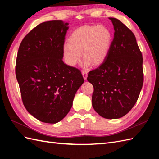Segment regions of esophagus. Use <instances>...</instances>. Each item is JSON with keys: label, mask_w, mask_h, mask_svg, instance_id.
Segmentation results:
<instances>
[{"label": "esophagus", "mask_w": 159, "mask_h": 159, "mask_svg": "<svg viewBox=\"0 0 159 159\" xmlns=\"http://www.w3.org/2000/svg\"><path fill=\"white\" fill-rule=\"evenodd\" d=\"M82 75L84 77V79L85 80H87L88 78V71H82Z\"/></svg>", "instance_id": "1"}]
</instances>
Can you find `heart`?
I'll return each instance as SVG.
<instances>
[{
	"label": "heart",
	"mask_w": 159,
	"mask_h": 159,
	"mask_svg": "<svg viewBox=\"0 0 159 159\" xmlns=\"http://www.w3.org/2000/svg\"><path fill=\"white\" fill-rule=\"evenodd\" d=\"M113 36L109 28L103 25L85 26L78 28L64 44L63 54L67 64L74 66L85 59L84 68L90 64L97 66L106 58L112 44Z\"/></svg>",
	"instance_id": "obj_1"
}]
</instances>
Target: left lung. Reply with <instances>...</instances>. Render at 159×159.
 I'll list each match as a JSON object with an SVG mask.
<instances>
[{"instance_id":"8db88e82","label":"left lung","mask_w":159,"mask_h":159,"mask_svg":"<svg viewBox=\"0 0 159 159\" xmlns=\"http://www.w3.org/2000/svg\"><path fill=\"white\" fill-rule=\"evenodd\" d=\"M114 38L106 58L89 72L93 85L92 105L100 116L119 119L136 103L143 84V56L133 32L117 18H109Z\"/></svg>"}]
</instances>
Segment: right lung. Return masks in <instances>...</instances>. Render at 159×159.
Here are the masks:
<instances>
[{"label": "right lung", "instance_id": "1", "mask_svg": "<svg viewBox=\"0 0 159 159\" xmlns=\"http://www.w3.org/2000/svg\"><path fill=\"white\" fill-rule=\"evenodd\" d=\"M68 25L61 20L40 24L23 38L18 51L15 71L23 104L46 123L66 116L84 81L80 70L62 60Z\"/></svg>", "mask_w": 159, "mask_h": 159}]
</instances>
